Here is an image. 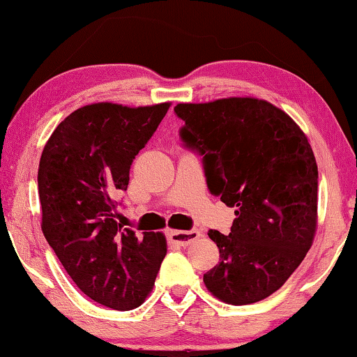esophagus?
I'll return each instance as SVG.
<instances>
[{
  "mask_svg": "<svg viewBox=\"0 0 357 357\" xmlns=\"http://www.w3.org/2000/svg\"><path fill=\"white\" fill-rule=\"evenodd\" d=\"M199 237H201V231H197V229H192V231H171V232H168V241L179 247H186Z\"/></svg>",
  "mask_w": 357,
  "mask_h": 357,
  "instance_id": "34e87169",
  "label": "esophagus"
}]
</instances>
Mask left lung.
I'll return each instance as SVG.
<instances>
[{
    "instance_id": "1",
    "label": "left lung",
    "mask_w": 357,
    "mask_h": 357,
    "mask_svg": "<svg viewBox=\"0 0 357 357\" xmlns=\"http://www.w3.org/2000/svg\"><path fill=\"white\" fill-rule=\"evenodd\" d=\"M179 137L202 156L214 196L236 209L231 232H207L219 264L204 273L215 298L250 305L277 291L313 243L318 166L300 126L272 103L231 97L178 103Z\"/></svg>"
}]
</instances>
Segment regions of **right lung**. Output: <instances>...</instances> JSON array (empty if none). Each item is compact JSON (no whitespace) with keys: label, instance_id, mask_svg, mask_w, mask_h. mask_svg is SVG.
Masks as SVG:
<instances>
[{"label":"right lung","instance_id":"add662e5","mask_svg":"<svg viewBox=\"0 0 357 357\" xmlns=\"http://www.w3.org/2000/svg\"><path fill=\"white\" fill-rule=\"evenodd\" d=\"M168 108L85 105L57 125L40 155L44 237L80 291L112 310L138 308L166 255L163 234L138 237L119 224L115 197Z\"/></svg>","mask_w":357,"mask_h":357}]
</instances>
